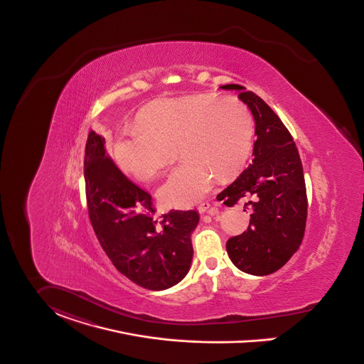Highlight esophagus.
<instances>
[{
	"label": "esophagus",
	"instance_id": "obj_1",
	"mask_svg": "<svg viewBox=\"0 0 364 364\" xmlns=\"http://www.w3.org/2000/svg\"><path fill=\"white\" fill-rule=\"evenodd\" d=\"M210 208H211V204H210L208 201H203V203H200V204H198V207H197V210H198V213H200V214L207 213Z\"/></svg>",
	"mask_w": 364,
	"mask_h": 364
}]
</instances>
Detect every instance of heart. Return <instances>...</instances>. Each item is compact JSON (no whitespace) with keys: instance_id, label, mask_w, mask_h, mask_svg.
Here are the masks:
<instances>
[{"instance_id":"b5f03b06","label":"heart","mask_w":364,"mask_h":364,"mask_svg":"<svg viewBox=\"0 0 364 364\" xmlns=\"http://www.w3.org/2000/svg\"><path fill=\"white\" fill-rule=\"evenodd\" d=\"M114 146L122 170L149 181L161 173L179 147L182 163L159 188L171 207H189L214 188L217 173L230 175L247 161L254 139L248 106L232 95L210 92L159 97L138 114Z\"/></svg>"}]
</instances>
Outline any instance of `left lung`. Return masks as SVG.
I'll return each instance as SVG.
<instances>
[{"mask_svg": "<svg viewBox=\"0 0 364 364\" xmlns=\"http://www.w3.org/2000/svg\"><path fill=\"white\" fill-rule=\"evenodd\" d=\"M220 88L239 91L254 116L257 135L252 163L217 196L228 207L245 200L244 208L251 210L247 230L230 237L226 251L242 272L265 276L287 264L305 235L308 197L302 163L289 129L261 97L239 84Z\"/></svg>", "mask_w": 364, "mask_h": 364, "instance_id": "obj_1", "label": "left lung"}]
</instances>
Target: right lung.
I'll return each instance as SVG.
<instances>
[{
	"label": "right lung",
	"instance_id": "obj_1",
	"mask_svg": "<svg viewBox=\"0 0 364 364\" xmlns=\"http://www.w3.org/2000/svg\"><path fill=\"white\" fill-rule=\"evenodd\" d=\"M84 178L91 225L116 269L147 290L179 283L192 264L198 213L171 210L154 218L151 196L106 156L105 138L95 131L85 145Z\"/></svg>",
	"mask_w": 364,
	"mask_h": 364
}]
</instances>
